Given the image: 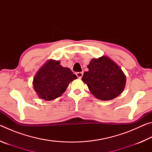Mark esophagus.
<instances>
[{
  "label": "esophagus",
  "instance_id": "34e87169",
  "mask_svg": "<svg viewBox=\"0 0 152 152\" xmlns=\"http://www.w3.org/2000/svg\"><path fill=\"white\" fill-rule=\"evenodd\" d=\"M76 76H77V77H78V78H81L82 76H83V72H76Z\"/></svg>",
  "mask_w": 152,
  "mask_h": 152
}]
</instances>
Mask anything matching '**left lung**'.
<instances>
[{"instance_id":"1","label":"left lung","mask_w":152,"mask_h":152,"mask_svg":"<svg viewBox=\"0 0 152 152\" xmlns=\"http://www.w3.org/2000/svg\"><path fill=\"white\" fill-rule=\"evenodd\" d=\"M82 80L91 93L102 101L112 100L124 90L126 78L119 66L106 56L92 59Z\"/></svg>"}]
</instances>
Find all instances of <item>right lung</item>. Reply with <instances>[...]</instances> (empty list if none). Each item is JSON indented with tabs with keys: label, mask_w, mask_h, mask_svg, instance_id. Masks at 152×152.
<instances>
[{
	"label": "right lung",
	"mask_w": 152,
	"mask_h": 152,
	"mask_svg": "<svg viewBox=\"0 0 152 152\" xmlns=\"http://www.w3.org/2000/svg\"><path fill=\"white\" fill-rule=\"evenodd\" d=\"M76 78L70 68L60 66L59 61L50 60L36 74L33 84L39 98L51 101L60 96Z\"/></svg>",
	"instance_id": "add662e5"
}]
</instances>
